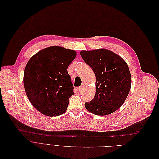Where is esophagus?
I'll return each mask as SVG.
<instances>
[{
    "label": "esophagus",
    "mask_w": 159,
    "mask_h": 159,
    "mask_svg": "<svg viewBox=\"0 0 159 159\" xmlns=\"http://www.w3.org/2000/svg\"><path fill=\"white\" fill-rule=\"evenodd\" d=\"M85 85H86V84H84H84H82L80 87H79V90H80V91H81V90L85 88Z\"/></svg>",
    "instance_id": "1"
}]
</instances>
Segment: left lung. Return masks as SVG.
Wrapping results in <instances>:
<instances>
[{
  "instance_id": "left-lung-1",
  "label": "left lung",
  "mask_w": 159,
  "mask_h": 159,
  "mask_svg": "<svg viewBox=\"0 0 159 159\" xmlns=\"http://www.w3.org/2000/svg\"><path fill=\"white\" fill-rule=\"evenodd\" d=\"M80 54L96 76V94L94 99L85 103V108L100 116L116 111L124 103L131 86L127 64L120 56L106 49L82 50Z\"/></svg>"
}]
</instances>
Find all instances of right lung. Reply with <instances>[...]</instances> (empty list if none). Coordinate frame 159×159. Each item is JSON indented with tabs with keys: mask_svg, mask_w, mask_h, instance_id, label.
Wrapping results in <instances>:
<instances>
[{
	"mask_svg": "<svg viewBox=\"0 0 159 159\" xmlns=\"http://www.w3.org/2000/svg\"><path fill=\"white\" fill-rule=\"evenodd\" d=\"M76 56L74 50L50 47L32 56L25 69L24 87L33 106L48 116L62 115L74 94L67 68Z\"/></svg>",
	"mask_w": 159,
	"mask_h": 159,
	"instance_id": "1",
	"label": "right lung"
}]
</instances>
